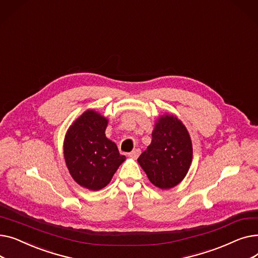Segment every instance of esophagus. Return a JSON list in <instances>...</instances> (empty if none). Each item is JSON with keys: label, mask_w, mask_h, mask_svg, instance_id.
<instances>
[{"label": "esophagus", "mask_w": 258, "mask_h": 258, "mask_svg": "<svg viewBox=\"0 0 258 258\" xmlns=\"http://www.w3.org/2000/svg\"><path fill=\"white\" fill-rule=\"evenodd\" d=\"M140 154H141V151L139 150V148H135L134 151H132V152L128 154V157L132 158V159H137Z\"/></svg>", "instance_id": "1"}]
</instances>
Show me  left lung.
<instances>
[{
    "instance_id": "1",
    "label": "left lung",
    "mask_w": 258,
    "mask_h": 258,
    "mask_svg": "<svg viewBox=\"0 0 258 258\" xmlns=\"http://www.w3.org/2000/svg\"><path fill=\"white\" fill-rule=\"evenodd\" d=\"M152 137L138 163L155 186L161 189L177 186L192 161V143L187 128L175 116L163 115L157 120Z\"/></svg>"
}]
</instances>
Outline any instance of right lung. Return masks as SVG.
I'll use <instances>...</instances> for the list:
<instances>
[{"instance_id": "add662e5", "label": "right lung", "mask_w": 258, "mask_h": 258, "mask_svg": "<svg viewBox=\"0 0 258 258\" xmlns=\"http://www.w3.org/2000/svg\"><path fill=\"white\" fill-rule=\"evenodd\" d=\"M107 119L93 110L79 116L68 130L63 157L74 181L97 191L111 182L125 160L117 145L105 137Z\"/></svg>"}]
</instances>
